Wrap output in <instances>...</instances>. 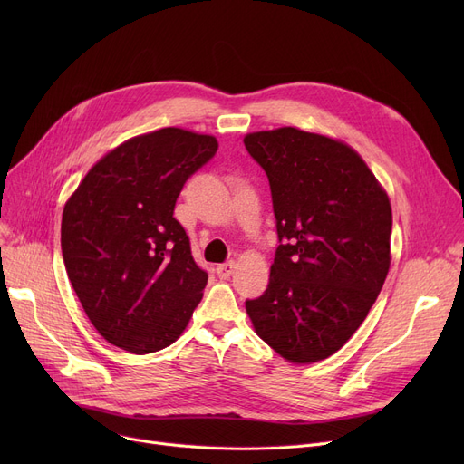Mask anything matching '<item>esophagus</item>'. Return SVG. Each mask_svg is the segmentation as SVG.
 Instances as JSON below:
<instances>
[{
  "label": "esophagus",
  "instance_id": "34e87169",
  "mask_svg": "<svg viewBox=\"0 0 464 464\" xmlns=\"http://www.w3.org/2000/svg\"><path fill=\"white\" fill-rule=\"evenodd\" d=\"M233 271H235V263H233V261H226V263H222V265H218L216 275H218V278L227 280V278L233 275Z\"/></svg>",
  "mask_w": 464,
  "mask_h": 464
}]
</instances>
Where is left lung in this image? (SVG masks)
<instances>
[{"instance_id":"8db88e82","label":"left lung","mask_w":464,"mask_h":464,"mask_svg":"<svg viewBox=\"0 0 464 464\" xmlns=\"http://www.w3.org/2000/svg\"><path fill=\"white\" fill-rule=\"evenodd\" d=\"M271 184L280 245L269 285L246 301L256 333L291 362L343 348L385 282L392 205L348 144L280 128L245 137Z\"/></svg>"}]
</instances>
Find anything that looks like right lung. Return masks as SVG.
<instances>
[{"instance_id": "obj_1", "label": "right lung", "mask_w": 464, "mask_h": 464, "mask_svg": "<svg viewBox=\"0 0 464 464\" xmlns=\"http://www.w3.org/2000/svg\"><path fill=\"white\" fill-rule=\"evenodd\" d=\"M218 150L212 135L163 128L97 161L62 216L69 282L107 343L137 353L170 346L208 275L173 216L188 179Z\"/></svg>"}]
</instances>
